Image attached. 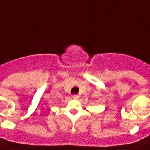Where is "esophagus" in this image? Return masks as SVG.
Wrapping results in <instances>:
<instances>
[{
	"label": "esophagus",
	"mask_w": 150,
	"mask_h": 150,
	"mask_svg": "<svg viewBox=\"0 0 150 150\" xmlns=\"http://www.w3.org/2000/svg\"><path fill=\"white\" fill-rule=\"evenodd\" d=\"M72 97H73V99H77L78 98H79V96H78L77 95H73Z\"/></svg>",
	"instance_id": "obj_1"
}]
</instances>
